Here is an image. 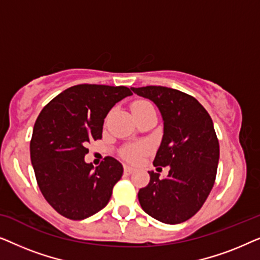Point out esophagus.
Instances as JSON below:
<instances>
[{"label": "esophagus", "mask_w": 260, "mask_h": 260, "mask_svg": "<svg viewBox=\"0 0 260 260\" xmlns=\"http://www.w3.org/2000/svg\"><path fill=\"white\" fill-rule=\"evenodd\" d=\"M134 172H135V169L131 168V167H129V166L124 167V174H125V175H130V174H133Z\"/></svg>", "instance_id": "obj_1"}]
</instances>
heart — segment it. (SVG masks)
<instances>
[{
  "mask_svg": "<svg viewBox=\"0 0 260 260\" xmlns=\"http://www.w3.org/2000/svg\"><path fill=\"white\" fill-rule=\"evenodd\" d=\"M152 108V105L150 103L147 101H136L131 105V111L133 113L140 112L142 110ZM150 150V147L148 144H137V145H133V147H129L123 150V156L125 157L127 161L137 163L141 161V158L147 154V152Z\"/></svg>",
  "mask_w": 260,
  "mask_h": 260,
  "instance_id": "b5f03b06",
  "label": "heart"
}]
</instances>
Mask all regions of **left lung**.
I'll use <instances>...</instances> for the list:
<instances>
[{"label": "left lung", "mask_w": 260, "mask_h": 260, "mask_svg": "<svg viewBox=\"0 0 260 260\" xmlns=\"http://www.w3.org/2000/svg\"><path fill=\"white\" fill-rule=\"evenodd\" d=\"M131 90L150 99L161 111L163 137L154 166L170 168L162 180L149 172L148 186L138 191L141 207L158 221L181 223L200 211L214 186L220 149L213 120L197 99L175 88Z\"/></svg>", "instance_id": "left-lung-1"}]
</instances>
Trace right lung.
I'll list each match as a JSON object with an SVG mask.
<instances>
[{
	"label": "right lung",
	"mask_w": 260,
	"mask_h": 260,
	"mask_svg": "<svg viewBox=\"0 0 260 260\" xmlns=\"http://www.w3.org/2000/svg\"><path fill=\"white\" fill-rule=\"evenodd\" d=\"M133 94L125 86L81 84L53 98L34 124L30 159L49 205L71 220H83L108 205L123 167L113 157L98 167L84 161L87 145L102 138L113 105Z\"/></svg>",
	"instance_id": "1"
}]
</instances>
